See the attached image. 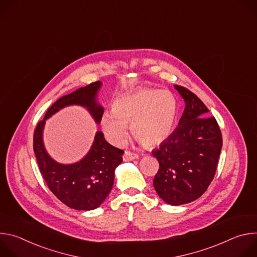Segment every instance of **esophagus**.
I'll use <instances>...</instances> for the list:
<instances>
[{
  "label": "esophagus",
  "mask_w": 257,
  "mask_h": 257,
  "mask_svg": "<svg viewBox=\"0 0 257 257\" xmlns=\"http://www.w3.org/2000/svg\"><path fill=\"white\" fill-rule=\"evenodd\" d=\"M138 155L137 154H135V153H131V152H129V151H126L125 153H124V156H123V160L125 161V162H128V161H133V160H136V159H138Z\"/></svg>",
  "instance_id": "1"
}]
</instances>
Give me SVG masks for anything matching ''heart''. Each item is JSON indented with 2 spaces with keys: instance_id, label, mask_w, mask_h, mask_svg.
<instances>
[{
  "instance_id": "1",
  "label": "heart",
  "mask_w": 257,
  "mask_h": 257,
  "mask_svg": "<svg viewBox=\"0 0 257 257\" xmlns=\"http://www.w3.org/2000/svg\"><path fill=\"white\" fill-rule=\"evenodd\" d=\"M178 112V99L172 92L139 88L117 98L112 113L102 115L100 125L107 140L114 145H122L126 141L127 126L131 125L135 139L146 148H153L171 136Z\"/></svg>"
}]
</instances>
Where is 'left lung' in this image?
Wrapping results in <instances>:
<instances>
[{
	"mask_svg": "<svg viewBox=\"0 0 257 257\" xmlns=\"http://www.w3.org/2000/svg\"><path fill=\"white\" fill-rule=\"evenodd\" d=\"M174 87L184 99L185 109L175 131L153 151L160 164L154 186L165 202L180 205L206 191L217 168L223 138L200 98L181 85Z\"/></svg>",
	"mask_w": 257,
	"mask_h": 257,
	"instance_id": "8db88e82",
	"label": "left lung"
}]
</instances>
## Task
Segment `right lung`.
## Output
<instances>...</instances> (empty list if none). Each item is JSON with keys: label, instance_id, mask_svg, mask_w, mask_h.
I'll return each instance as SVG.
<instances>
[{"label": "right lung", "instance_id": "add662e5", "mask_svg": "<svg viewBox=\"0 0 257 257\" xmlns=\"http://www.w3.org/2000/svg\"><path fill=\"white\" fill-rule=\"evenodd\" d=\"M100 85L99 81H95L59 98L48 109L44 120L36 125L33 133V151L49 189L64 204L77 210H91L103 202L112 190L114 172L123 161L124 151L109 144L102 132L98 131L89 153L80 162L61 165L46 152L43 130L48 118L70 104L87 107L95 122L99 123L103 108L97 104L95 96Z\"/></svg>", "mask_w": 257, "mask_h": 257}]
</instances>
